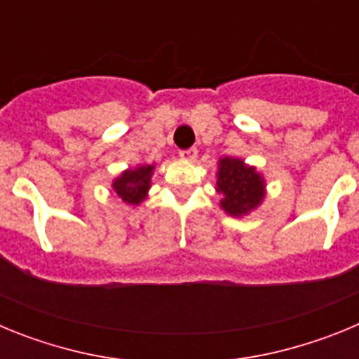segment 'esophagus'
<instances>
[{"instance_id":"obj_1","label":"esophagus","mask_w":359,"mask_h":359,"mask_svg":"<svg viewBox=\"0 0 359 359\" xmlns=\"http://www.w3.org/2000/svg\"><path fill=\"white\" fill-rule=\"evenodd\" d=\"M180 156L187 161H194L196 158H198V149L190 147V149H185V151H180Z\"/></svg>"}]
</instances>
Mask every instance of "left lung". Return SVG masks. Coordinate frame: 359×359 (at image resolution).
Segmentation results:
<instances>
[{
    "mask_svg": "<svg viewBox=\"0 0 359 359\" xmlns=\"http://www.w3.org/2000/svg\"><path fill=\"white\" fill-rule=\"evenodd\" d=\"M215 176V190L223 196L219 207L231 217L248 215L264 201L266 180L253 165L244 163L241 158H221Z\"/></svg>",
    "mask_w": 359,
    "mask_h": 359,
    "instance_id": "obj_1",
    "label": "left lung"
}]
</instances>
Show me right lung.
I'll use <instances>...</instances> for the list:
<instances>
[{"instance_id":"1","label":"right lung","mask_w":359,"mask_h":359,"mask_svg":"<svg viewBox=\"0 0 359 359\" xmlns=\"http://www.w3.org/2000/svg\"><path fill=\"white\" fill-rule=\"evenodd\" d=\"M156 165H138L135 169H126L113 180V190L126 205H140L147 199L151 189V177Z\"/></svg>"}]
</instances>
